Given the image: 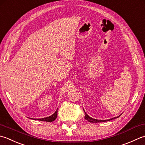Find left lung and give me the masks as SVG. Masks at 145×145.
<instances>
[{"label":"left lung","mask_w":145,"mask_h":145,"mask_svg":"<svg viewBox=\"0 0 145 145\" xmlns=\"http://www.w3.org/2000/svg\"><path fill=\"white\" fill-rule=\"evenodd\" d=\"M85 113V116H84V118L85 120H86L87 121H88L90 122V123H101V122H105V121H110V120H114L115 119V118H118L119 116L118 117H115V118H111V119L110 120H96V119H93V118L89 117L88 115L86 113V112L84 111Z\"/></svg>","instance_id":"obj_1"}]
</instances>
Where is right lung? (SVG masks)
<instances>
[{
    "mask_svg": "<svg viewBox=\"0 0 145 145\" xmlns=\"http://www.w3.org/2000/svg\"><path fill=\"white\" fill-rule=\"evenodd\" d=\"M57 116V110H56L55 113L53 114L52 115H51V116H50L49 117H47V118H41V119H37V120H40V121H43L52 122V121H54L56 119Z\"/></svg>",
    "mask_w": 145,
    "mask_h": 145,
    "instance_id": "obj_1",
    "label": "right lung"
}]
</instances>
